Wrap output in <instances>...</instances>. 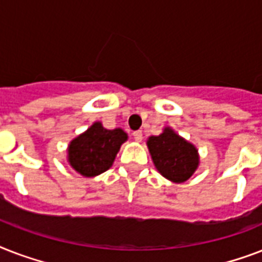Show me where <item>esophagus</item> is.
<instances>
[{
    "label": "esophagus",
    "instance_id": "34e87169",
    "mask_svg": "<svg viewBox=\"0 0 262 262\" xmlns=\"http://www.w3.org/2000/svg\"><path fill=\"white\" fill-rule=\"evenodd\" d=\"M133 139H135L137 143H140V141L143 140V132H141V130L133 132Z\"/></svg>",
    "mask_w": 262,
    "mask_h": 262
}]
</instances>
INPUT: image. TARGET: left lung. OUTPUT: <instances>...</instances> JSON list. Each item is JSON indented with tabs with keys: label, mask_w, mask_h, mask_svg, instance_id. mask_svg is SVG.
I'll list each match as a JSON object with an SVG mask.
<instances>
[{
	"label": "left lung",
	"mask_w": 262,
	"mask_h": 262,
	"mask_svg": "<svg viewBox=\"0 0 262 262\" xmlns=\"http://www.w3.org/2000/svg\"><path fill=\"white\" fill-rule=\"evenodd\" d=\"M147 145L156 170L171 182H185L199 167L197 148L171 127H164L162 135L151 136Z\"/></svg>",
	"instance_id": "1"
}]
</instances>
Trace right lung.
<instances>
[{"mask_svg":"<svg viewBox=\"0 0 262 262\" xmlns=\"http://www.w3.org/2000/svg\"><path fill=\"white\" fill-rule=\"evenodd\" d=\"M127 140L122 129H104L100 122L92 123L83 135L68 147V162L83 177H96L113 166L119 148Z\"/></svg>","mask_w":262,"mask_h":262,"instance_id":"add662e5","label":"right lung"}]
</instances>
